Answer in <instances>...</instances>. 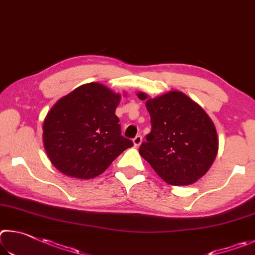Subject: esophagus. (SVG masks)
Segmentation results:
<instances>
[{
    "label": "esophagus",
    "mask_w": 255,
    "mask_h": 255,
    "mask_svg": "<svg viewBox=\"0 0 255 255\" xmlns=\"http://www.w3.org/2000/svg\"><path fill=\"white\" fill-rule=\"evenodd\" d=\"M142 142V136L141 135H136L134 139H133V143H134L135 146H139Z\"/></svg>",
    "instance_id": "34e87169"
}]
</instances>
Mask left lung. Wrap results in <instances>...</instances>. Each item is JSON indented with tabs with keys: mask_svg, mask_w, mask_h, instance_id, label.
<instances>
[{
	"mask_svg": "<svg viewBox=\"0 0 255 255\" xmlns=\"http://www.w3.org/2000/svg\"><path fill=\"white\" fill-rule=\"evenodd\" d=\"M137 97L146 101L152 128L139 149L141 157L168 184H194L216 158L218 139L213 121L181 92L155 98L137 93Z\"/></svg>",
	"mask_w": 255,
	"mask_h": 255,
	"instance_id": "8db88e82",
	"label": "left lung"
}]
</instances>
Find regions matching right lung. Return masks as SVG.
I'll return each mask as SVG.
<instances>
[{
	"mask_svg": "<svg viewBox=\"0 0 255 255\" xmlns=\"http://www.w3.org/2000/svg\"><path fill=\"white\" fill-rule=\"evenodd\" d=\"M121 95L98 83L61 97L43 122V145L60 172L91 179L104 172L133 142L121 135L115 110Z\"/></svg>",
	"mask_w": 255,
	"mask_h": 255,
	"instance_id": "obj_1",
	"label": "right lung"
}]
</instances>
